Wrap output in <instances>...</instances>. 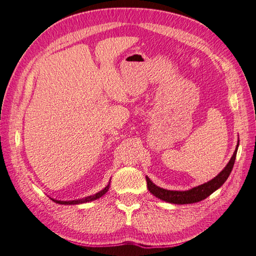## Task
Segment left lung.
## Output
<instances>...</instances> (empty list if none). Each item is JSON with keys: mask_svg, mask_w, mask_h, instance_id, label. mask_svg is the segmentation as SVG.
I'll return each mask as SVG.
<instances>
[{"mask_svg": "<svg viewBox=\"0 0 256 256\" xmlns=\"http://www.w3.org/2000/svg\"><path fill=\"white\" fill-rule=\"evenodd\" d=\"M236 151H238V146L234 156H232V158H230L229 163L226 164V166L217 176H216L214 178L207 182L205 184L196 186L194 188H192L190 190H185V192L168 190H163V188H160V187H158L156 185L152 183L148 176H146L148 190H150L151 194H153L158 198H160V200H166L168 202L178 204V205H180H180H183V204H194V202H200L202 200H205V198H207L209 195H212V192L214 190H217L220 186H222V184L226 180V178H229V175L234 166Z\"/></svg>", "mask_w": 256, "mask_h": 256, "instance_id": "left-lung-1", "label": "left lung"}]
</instances>
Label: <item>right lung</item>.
I'll list each match as a JSON object with an SVG mask.
<instances>
[{
  "label": "right lung",
  "instance_id": "1",
  "mask_svg": "<svg viewBox=\"0 0 256 256\" xmlns=\"http://www.w3.org/2000/svg\"><path fill=\"white\" fill-rule=\"evenodd\" d=\"M108 187L110 185H107L105 188L103 190H100V192H98V194H95L93 196H88L86 198H84V200H70V202H62V200H54V198H51L54 202L56 204H61V205H76V204H82V202H92V200H98V198L102 197L104 194H106V192L108 190Z\"/></svg>",
  "mask_w": 256,
  "mask_h": 256
}]
</instances>
